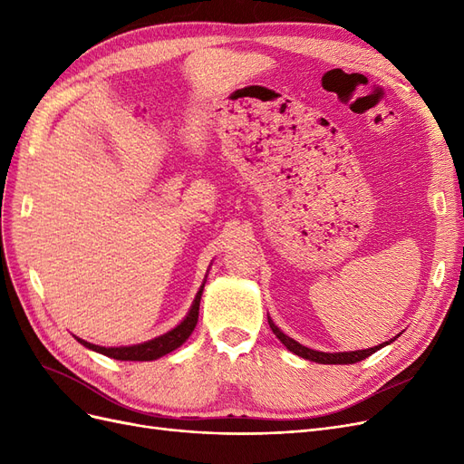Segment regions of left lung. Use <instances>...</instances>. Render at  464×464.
I'll list each match as a JSON object with an SVG mask.
<instances>
[{"mask_svg":"<svg viewBox=\"0 0 464 464\" xmlns=\"http://www.w3.org/2000/svg\"><path fill=\"white\" fill-rule=\"evenodd\" d=\"M269 325H271L273 333L276 334V339L283 343L290 350V353L298 354V356H302L305 360L317 362V363H356V362L366 360L368 356H372L375 353V350L383 348L387 344V343H383V344L368 348V350H356V353H334V354H329V353H319V350H312V348H307V346H302L300 343L290 339V336H286L283 331H280L273 321H269Z\"/></svg>","mask_w":464,"mask_h":464,"instance_id":"obj_1","label":"left lung"}]
</instances>
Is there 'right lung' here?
<instances>
[{"label": "right lung", "instance_id": "1", "mask_svg": "<svg viewBox=\"0 0 464 464\" xmlns=\"http://www.w3.org/2000/svg\"><path fill=\"white\" fill-rule=\"evenodd\" d=\"M201 290L198 292V296H195V302L191 305V310L188 314V317L179 323V325L172 331H168L157 339H152L149 343L143 344H133V346H120V348H104V346H98V344H91L87 341H81V344H85L91 350H96V353H101L104 356H110L114 360H125V362H150V360H157L168 353H172L178 346L184 344L189 334L193 333L195 325H198V319H199V302H201Z\"/></svg>", "mask_w": 464, "mask_h": 464}]
</instances>
